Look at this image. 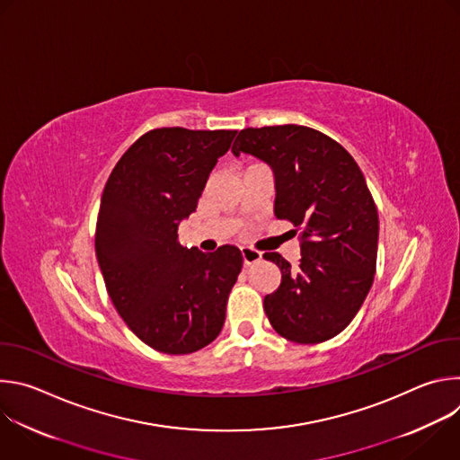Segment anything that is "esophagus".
Returning <instances> with one entry per match:
<instances>
[{
  "label": "esophagus",
  "mask_w": 460,
  "mask_h": 460,
  "mask_svg": "<svg viewBox=\"0 0 460 460\" xmlns=\"http://www.w3.org/2000/svg\"><path fill=\"white\" fill-rule=\"evenodd\" d=\"M240 251H242V258H243V266L256 264V261H260V258H261V252L252 247H242Z\"/></svg>",
  "instance_id": "34e87169"
}]
</instances>
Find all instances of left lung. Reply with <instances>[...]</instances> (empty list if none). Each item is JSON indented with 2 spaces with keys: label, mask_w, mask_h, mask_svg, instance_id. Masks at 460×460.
Masks as SVG:
<instances>
[{
  "label": "left lung",
  "mask_w": 460,
  "mask_h": 460,
  "mask_svg": "<svg viewBox=\"0 0 460 460\" xmlns=\"http://www.w3.org/2000/svg\"><path fill=\"white\" fill-rule=\"evenodd\" d=\"M233 155H252L275 172V217L300 231L298 268L266 252L282 271L264 298L273 330L296 344L337 337L364 304L376 270L378 211L353 156L304 125L242 128Z\"/></svg>",
  "instance_id": "1"
}]
</instances>
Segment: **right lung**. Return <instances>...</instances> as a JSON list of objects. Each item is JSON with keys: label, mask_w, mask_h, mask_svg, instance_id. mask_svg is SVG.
Segmentation results:
<instances>
[{"label": "right lung", "mask_w": 460, "mask_h": 460, "mask_svg": "<svg viewBox=\"0 0 460 460\" xmlns=\"http://www.w3.org/2000/svg\"><path fill=\"white\" fill-rule=\"evenodd\" d=\"M236 130L160 127L142 135L114 165L96 220L94 247L118 314L142 342L187 355L222 332L242 252L187 249L178 226L189 217L209 172Z\"/></svg>", "instance_id": "right-lung-1"}]
</instances>
